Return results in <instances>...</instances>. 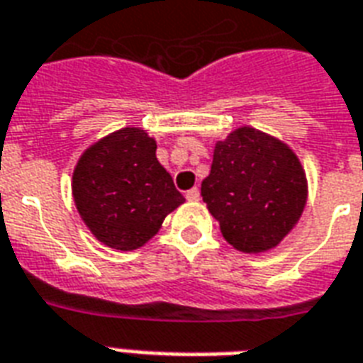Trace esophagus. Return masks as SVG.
I'll return each instance as SVG.
<instances>
[{
	"instance_id": "obj_1",
	"label": "esophagus",
	"mask_w": 363,
	"mask_h": 363,
	"mask_svg": "<svg viewBox=\"0 0 363 363\" xmlns=\"http://www.w3.org/2000/svg\"><path fill=\"white\" fill-rule=\"evenodd\" d=\"M185 199H187V201H199V199H201L199 187H193V189H189V191L185 193Z\"/></svg>"
}]
</instances>
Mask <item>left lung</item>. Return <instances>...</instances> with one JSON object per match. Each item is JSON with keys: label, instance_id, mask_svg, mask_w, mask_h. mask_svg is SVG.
Masks as SVG:
<instances>
[{"label": "left lung", "instance_id": "left-lung-1", "mask_svg": "<svg viewBox=\"0 0 363 363\" xmlns=\"http://www.w3.org/2000/svg\"><path fill=\"white\" fill-rule=\"evenodd\" d=\"M201 195L228 243L243 252H262L279 245L298 222L306 178L295 152L281 141L239 128L214 147Z\"/></svg>", "mask_w": 363, "mask_h": 363}]
</instances>
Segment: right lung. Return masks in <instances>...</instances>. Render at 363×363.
<instances>
[{
  "instance_id": "add662e5",
  "label": "right lung",
  "mask_w": 363,
  "mask_h": 363,
  "mask_svg": "<svg viewBox=\"0 0 363 363\" xmlns=\"http://www.w3.org/2000/svg\"><path fill=\"white\" fill-rule=\"evenodd\" d=\"M155 151L157 143L143 130L124 128L78 160L72 178L76 206L101 243L138 249L185 201Z\"/></svg>"
}]
</instances>
